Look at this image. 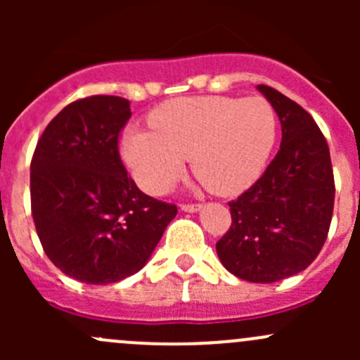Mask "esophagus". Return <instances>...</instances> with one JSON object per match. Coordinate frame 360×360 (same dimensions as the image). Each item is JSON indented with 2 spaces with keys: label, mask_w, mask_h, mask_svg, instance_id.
<instances>
[{
  "label": "esophagus",
  "mask_w": 360,
  "mask_h": 360,
  "mask_svg": "<svg viewBox=\"0 0 360 360\" xmlns=\"http://www.w3.org/2000/svg\"><path fill=\"white\" fill-rule=\"evenodd\" d=\"M181 209H183L184 212H198V210L202 209V205L200 203H183Z\"/></svg>",
  "instance_id": "obj_1"
}]
</instances>
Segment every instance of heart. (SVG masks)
<instances>
[{
	"label": "heart",
	"instance_id": "heart-1",
	"mask_svg": "<svg viewBox=\"0 0 360 360\" xmlns=\"http://www.w3.org/2000/svg\"><path fill=\"white\" fill-rule=\"evenodd\" d=\"M153 129L127 127L122 157L136 183L165 193L191 157L210 191L235 195L266 169L277 143V112L263 97H183L150 116Z\"/></svg>",
	"mask_w": 360,
	"mask_h": 360
}]
</instances>
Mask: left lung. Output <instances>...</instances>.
Listing matches in <instances>:
<instances>
[{"label":"left lung","mask_w":360,"mask_h":360,"mask_svg":"<svg viewBox=\"0 0 360 360\" xmlns=\"http://www.w3.org/2000/svg\"><path fill=\"white\" fill-rule=\"evenodd\" d=\"M281 120V151L235 202L231 226L216 244L235 277L270 284L310 266L328 237L335 205L329 146L310 115L266 85H257Z\"/></svg>","instance_id":"left-lung-1"}]
</instances>
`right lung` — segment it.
Here are the masks:
<instances>
[{"label":"right lung","mask_w":360,"mask_h":360,"mask_svg":"<svg viewBox=\"0 0 360 360\" xmlns=\"http://www.w3.org/2000/svg\"><path fill=\"white\" fill-rule=\"evenodd\" d=\"M130 103L94 96L64 108L36 144L31 209L46 256L68 277L94 285L137 274L177 207L144 195L127 174L118 134Z\"/></svg>","instance_id":"right-lung-1"}]
</instances>
